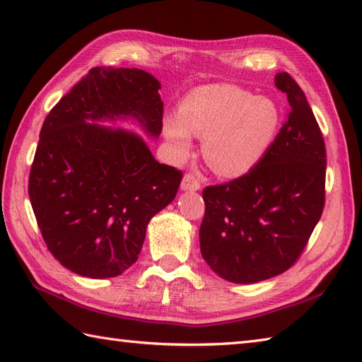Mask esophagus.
Returning a JSON list of instances; mask_svg holds the SVG:
<instances>
[{
    "instance_id": "1",
    "label": "esophagus",
    "mask_w": 362,
    "mask_h": 362,
    "mask_svg": "<svg viewBox=\"0 0 362 362\" xmlns=\"http://www.w3.org/2000/svg\"><path fill=\"white\" fill-rule=\"evenodd\" d=\"M180 188L183 191H199V189H201V183H199L196 175L185 174V175H183V180H182Z\"/></svg>"
}]
</instances>
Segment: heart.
<instances>
[{"instance_id": "b5f03b06", "label": "heart", "mask_w": 362, "mask_h": 362, "mask_svg": "<svg viewBox=\"0 0 362 362\" xmlns=\"http://www.w3.org/2000/svg\"><path fill=\"white\" fill-rule=\"evenodd\" d=\"M274 99L236 86H205L191 91L179 113L163 118L161 130L177 156L193 148V134L204 138V158L226 177L245 174L271 148L280 126Z\"/></svg>"}]
</instances>
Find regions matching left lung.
I'll return each instance as SVG.
<instances>
[{"instance_id":"left-lung-1","label":"left lung","mask_w":362,"mask_h":362,"mask_svg":"<svg viewBox=\"0 0 362 362\" xmlns=\"http://www.w3.org/2000/svg\"><path fill=\"white\" fill-rule=\"evenodd\" d=\"M275 87L286 93L291 112L266 156L247 174L202 193V257L232 283H257L288 271L324 210V136L297 82L279 73Z\"/></svg>"}]
</instances>
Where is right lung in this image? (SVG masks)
<instances>
[{
    "label": "right lung",
    "mask_w": 362,
    "mask_h": 362,
    "mask_svg": "<svg viewBox=\"0 0 362 362\" xmlns=\"http://www.w3.org/2000/svg\"><path fill=\"white\" fill-rule=\"evenodd\" d=\"M160 82L138 68H91L46 117L29 174L38 228L60 264L112 279L140 255L146 228L174 201L182 173L153 158L134 119L158 138Z\"/></svg>",
    "instance_id": "1"
}]
</instances>
